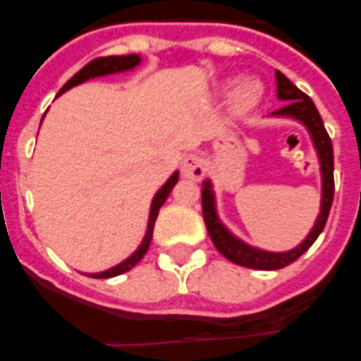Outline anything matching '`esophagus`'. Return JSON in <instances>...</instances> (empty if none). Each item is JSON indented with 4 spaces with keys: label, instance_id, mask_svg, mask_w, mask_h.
<instances>
[{
    "label": "esophagus",
    "instance_id": "obj_1",
    "mask_svg": "<svg viewBox=\"0 0 361 361\" xmlns=\"http://www.w3.org/2000/svg\"><path fill=\"white\" fill-rule=\"evenodd\" d=\"M206 170H208L206 161H204L200 155H197V153H189V155L181 161V174L185 176V178H189V180H202L204 174H206Z\"/></svg>",
    "mask_w": 361,
    "mask_h": 361
}]
</instances>
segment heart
<instances>
[{"mask_svg": "<svg viewBox=\"0 0 361 361\" xmlns=\"http://www.w3.org/2000/svg\"><path fill=\"white\" fill-rule=\"evenodd\" d=\"M262 95H264L262 82L255 80V78L241 82L240 86H238L231 95V110L238 116L247 114L249 110H252L258 103H260Z\"/></svg>", "mask_w": 361, "mask_h": 361, "instance_id": "heart-1", "label": "heart"}]
</instances>
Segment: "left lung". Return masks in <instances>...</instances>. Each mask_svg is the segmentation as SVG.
Segmentation results:
<instances>
[{"mask_svg":"<svg viewBox=\"0 0 361 361\" xmlns=\"http://www.w3.org/2000/svg\"><path fill=\"white\" fill-rule=\"evenodd\" d=\"M275 82H277V99L285 103V106L279 110L271 112V118H288V120H296L307 129L311 135L313 146L319 155L320 164V178H322V198H320V214L314 221L313 228L309 232L305 240L296 245L290 251H264L260 247H252L234 236L225 223L219 219L217 214V206H215V192L212 181L204 180L202 183V215L208 234L217 247V251L231 262L243 266V268L252 269H279L285 268L288 264L302 257L303 252L307 251L309 247L313 245L314 240L319 234L324 231L326 219L330 214L331 202H334V147L328 133L324 129L322 118H320L319 110L314 106L311 99L298 90L288 78H286L281 71H275Z\"/></svg>","mask_w":361,"mask_h":361,"instance_id":"8db88e82","label":"left lung"}]
</instances>
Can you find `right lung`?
Instances as JSON below:
<instances>
[{
    "label": "right lung",
    "instance_id": "1",
    "mask_svg": "<svg viewBox=\"0 0 361 361\" xmlns=\"http://www.w3.org/2000/svg\"><path fill=\"white\" fill-rule=\"evenodd\" d=\"M140 63H142V58L138 56V54H129V56H106V58L93 59V61H90L86 67H82V69L78 71V73H76V75L73 76V78H71V80L67 82L61 90H59V95L67 92V90H71V87L78 86V84H84V82L90 80V78H97V76L116 75V73L133 71ZM178 176H180V172H174V174L170 176L169 180H166V183H164L157 192H155V197H153L152 200V208H149V219H147L146 234H144V240H142V243L138 245V249H136L130 257L125 258L123 262L116 264L114 268L104 269V271H99V274H87V275H92V277H95V279H109V277H116V275H121L125 274V271H129L130 268H135L136 264H138V260L146 255L149 243H152L153 226H155V219H157L159 209H161V206L164 204V200L169 198L172 187L178 183Z\"/></svg>",
    "mask_w": 361,
    "mask_h": 361
}]
</instances>
